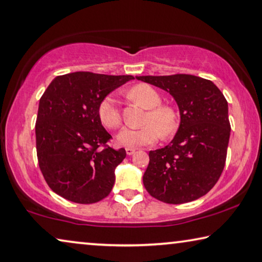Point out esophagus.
<instances>
[{
  "label": "esophagus",
  "instance_id": "obj_1",
  "mask_svg": "<svg viewBox=\"0 0 262 262\" xmlns=\"http://www.w3.org/2000/svg\"><path fill=\"white\" fill-rule=\"evenodd\" d=\"M134 151H135V149L126 148V154H127V155H133V154H134Z\"/></svg>",
  "mask_w": 262,
  "mask_h": 262
}]
</instances>
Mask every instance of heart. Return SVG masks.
<instances>
[{"instance_id": "obj_1", "label": "heart", "mask_w": 262, "mask_h": 262, "mask_svg": "<svg viewBox=\"0 0 262 262\" xmlns=\"http://www.w3.org/2000/svg\"><path fill=\"white\" fill-rule=\"evenodd\" d=\"M127 97L148 110L143 118V127L139 129L124 128L116 136L119 144L135 148L155 143L161 136L168 139L175 134L180 124L177 111L170 105H161L160 93L147 84H138L128 90ZM98 115L101 123L108 129H115L121 126V113L113 97L103 98L98 108Z\"/></svg>"}]
</instances>
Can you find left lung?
I'll list each match as a JSON object with an SVG mask.
<instances>
[{
    "instance_id": "obj_1",
    "label": "left lung",
    "mask_w": 262,
    "mask_h": 262,
    "mask_svg": "<svg viewBox=\"0 0 262 262\" xmlns=\"http://www.w3.org/2000/svg\"><path fill=\"white\" fill-rule=\"evenodd\" d=\"M136 79L169 92L181 114L171 142L149 151L144 188L168 204L196 201L213 188L225 167L231 132L226 99L212 81L191 74Z\"/></svg>"
}]
</instances>
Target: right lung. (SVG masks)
<instances>
[{"label":"right lung","instance_id":"obj_1","mask_svg":"<svg viewBox=\"0 0 262 262\" xmlns=\"http://www.w3.org/2000/svg\"><path fill=\"white\" fill-rule=\"evenodd\" d=\"M133 76L73 72L58 76L39 100L36 121L37 159L53 192L79 204L107 197L114 170L126 157L113 149L98 108L103 98Z\"/></svg>","mask_w":262,"mask_h":262}]
</instances>
